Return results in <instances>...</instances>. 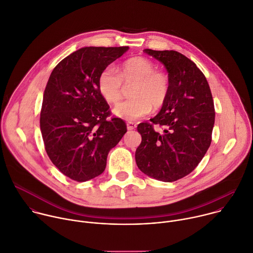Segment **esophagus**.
I'll use <instances>...</instances> for the list:
<instances>
[{
	"label": "esophagus",
	"instance_id": "obj_1",
	"mask_svg": "<svg viewBox=\"0 0 253 253\" xmlns=\"http://www.w3.org/2000/svg\"><path fill=\"white\" fill-rule=\"evenodd\" d=\"M135 128H136V124L135 123H133V122H128L127 123V129L128 130H133Z\"/></svg>",
	"mask_w": 253,
	"mask_h": 253
}]
</instances>
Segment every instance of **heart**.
I'll return each instance as SVG.
<instances>
[{"label": "heart", "instance_id": "1", "mask_svg": "<svg viewBox=\"0 0 253 253\" xmlns=\"http://www.w3.org/2000/svg\"><path fill=\"white\" fill-rule=\"evenodd\" d=\"M123 82H136L131 90L133 98L119 102L113 113L126 121H135L162 107L169 92V80L166 74L155 71V65L145 57L127 60L118 70L110 65L99 76L98 88L103 98L110 104L116 103L122 95Z\"/></svg>", "mask_w": 253, "mask_h": 253}]
</instances>
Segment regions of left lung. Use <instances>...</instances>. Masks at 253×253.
Wrapping results in <instances>:
<instances>
[{
  "mask_svg": "<svg viewBox=\"0 0 253 253\" xmlns=\"http://www.w3.org/2000/svg\"><path fill=\"white\" fill-rule=\"evenodd\" d=\"M167 70L169 92L150 123L137 127L142 141L136 149L138 168L151 178L172 182L192 172L211 143L215 112L212 94L202 72L176 51L144 50ZM161 126L155 131L153 124Z\"/></svg>",
  "mask_w": 253,
  "mask_h": 253,
  "instance_id": "8db88e82",
  "label": "left lung"
}]
</instances>
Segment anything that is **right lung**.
I'll list each match as a JSON object with an SVG mask.
<instances>
[{
  "label": "right lung",
  "mask_w": 253,
  "mask_h": 253,
  "mask_svg": "<svg viewBox=\"0 0 253 253\" xmlns=\"http://www.w3.org/2000/svg\"><path fill=\"white\" fill-rule=\"evenodd\" d=\"M129 47H84L63 59L52 71L44 91L40 128L53 164L78 182L106 168L107 156L127 132L120 118H109L101 95V72Z\"/></svg>",
  "instance_id": "1"
}]
</instances>
